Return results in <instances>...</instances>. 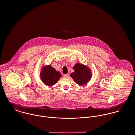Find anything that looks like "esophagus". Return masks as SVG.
<instances>
[{"label": "esophagus", "instance_id": "esophagus-1", "mask_svg": "<svg viewBox=\"0 0 135 135\" xmlns=\"http://www.w3.org/2000/svg\"><path fill=\"white\" fill-rule=\"evenodd\" d=\"M63 76H64V78H68V77H69V74H65V75H64Z\"/></svg>", "mask_w": 135, "mask_h": 135}]
</instances>
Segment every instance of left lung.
<instances>
[{"label":"left lung","mask_w":135,"mask_h":135,"mask_svg":"<svg viewBox=\"0 0 135 135\" xmlns=\"http://www.w3.org/2000/svg\"><path fill=\"white\" fill-rule=\"evenodd\" d=\"M73 69L74 72L70 76L79 85L87 84L92 77L91 70L84 64L77 63L74 66Z\"/></svg>","instance_id":"1"}]
</instances>
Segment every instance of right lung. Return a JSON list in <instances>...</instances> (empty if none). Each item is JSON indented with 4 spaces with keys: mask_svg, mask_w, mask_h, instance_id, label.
<instances>
[{
    "mask_svg": "<svg viewBox=\"0 0 135 135\" xmlns=\"http://www.w3.org/2000/svg\"><path fill=\"white\" fill-rule=\"evenodd\" d=\"M40 76L42 83L48 86H52L56 84L62 76L60 73L51 65L42 67Z\"/></svg>",
    "mask_w": 135,
    "mask_h": 135,
    "instance_id": "right-lung-1",
    "label": "right lung"
}]
</instances>
